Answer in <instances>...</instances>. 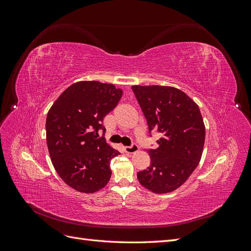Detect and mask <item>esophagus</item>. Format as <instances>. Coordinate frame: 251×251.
<instances>
[{"label": "esophagus", "instance_id": "1", "mask_svg": "<svg viewBox=\"0 0 251 251\" xmlns=\"http://www.w3.org/2000/svg\"><path fill=\"white\" fill-rule=\"evenodd\" d=\"M125 151H126L127 154H134V153H136V151H138V146L137 144H132V146H130V147H125Z\"/></svg>", "mask_w": 251, "mask_h": 251}]
</instances>
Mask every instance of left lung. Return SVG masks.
<instances>
[{"label": "left lung", "instance_id": "8db88e82", "mask_svg": "<svg viewBox=\"0 0 251 251\" xmlns=\"http://www.w3.org/2000/svg\"><path fill=\"white\" fill-rule=\"evenodd\" d=\"M150 132L162 133L159 147L150 150L151 165L137 173L140 184L155 194L174 192L201 160L205 126L201 112L183 91L169 86H133Z\"/></svg>", "mask_w": 251, "mask_h": 251}]
</instances>
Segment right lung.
Listing matches in <instances>:
<instances>
[{"mask_svg":"<svg viewBox=\"0 0 251 251\" xmlns=\"http://www.w3.org/2000/svg\"><path fill=\"white\" fill-rule=\"evenodd\" d=\"M123 90L112 83L77 81L53 102L46 119L51 162L66 184L80 193L100 191L109 182L112 158L120 153L98 130L104 116L116 107Z\"/></svg>","mask_w":251,"mask_h":251,"instance_id":"1","label":"right lung"}]
</instances>
